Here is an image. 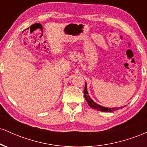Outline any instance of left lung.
Listing matches in <instances>:
<instances>
[{"label":"left lung","instance_id":"8db88e82","mask_svg":"<svg viewBox=\"0 0 147 147\" xmlns=\"http://www.w3.org/2000/svg\"><path fill=\"white\" fill-rule=\"evenodd\" d=\"M84 97H85L86 100L88 102V104L89 106H90L91 108L94 109H97V111H102V112H113V111L118 110L119 109V108H122V107H116V108H106V107H104V106L99 105V104H97V103L94 102L91 97L89 96L88 95V92L87 90V85L86 83V86L84 88ZM122 106V107H124Z\"/></svg>","mask_w":147,"mask_h":147}]
</instances>
